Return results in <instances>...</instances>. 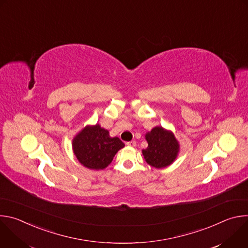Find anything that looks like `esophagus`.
Masks as SVG:
<instances>
[{
  "label": "esophagus",
  "instance_id": "1",
  "mask_svg": "<svg viewBox=\"0 0 248 248\" xmlns=\"http://www.w3.org/2000/svg\"><path fill=\"white\" fill-rule=\"evenodd\" d=\"M126 145L128 147H135L136 142H135V141H128V142H126Z\"/></svg>",
  "mask_w": 248,
  "mask_h": 248
}]
</instances>
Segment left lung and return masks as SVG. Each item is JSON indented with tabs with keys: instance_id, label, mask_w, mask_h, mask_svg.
<instances>
[{
	"instance_id": "8db88e82",
	"label": "left lung",
	"mask_w": 248,
	"mask_h": 248,
	"mask_svg": "<svg viewBox=\"0 0 248 248\" xmlns=\"http://www.w3.org/2000/svg\"><path fill=\"white\" fill-rule=\"evenodd\" d=\"M148 147L142 150L148 165L155 169H163L171 165L180 153V143L171 130L163 126H155L146 132Z\"/></svg>"
}]
</instances>
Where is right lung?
Masks as SVG:
<instances>
[{
  "instance_id": "obj_1",
  "label": "right lung",
  "mask_w": 248,
  "mask_h": 248,
  "mask_svg": "<svg viewBox=\"0 0 248 248\" xmlns=\"http://www.w3.org/2000/svg\"><path fill=\"white\" fill-rule=\"evenodd\" d=\"M73 151L78 162L89 170L107 168L124 143L100 124L86 125L73 139Z\"/></svg>"
}]
</instances>
